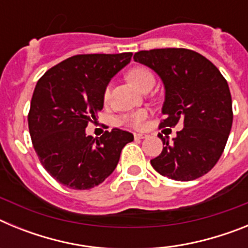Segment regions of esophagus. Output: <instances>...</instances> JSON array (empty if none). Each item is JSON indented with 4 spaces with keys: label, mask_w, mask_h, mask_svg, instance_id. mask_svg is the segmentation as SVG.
<instances>
[{
    "label": "esophagus",
    "mask_w": 248,
    "mask_h": 248,
    "mask_svg": "<svg viewBox=\"0 0 248 248\" xmlns=\"http://www.w3.org/2000/svg\"><path fill=\"white\" fill-rule=\"evenodd\" d=\"M134 138L135 139H145V138H148V135L146 134H134Z\"/></svg>",
    "instance_id": "esophagus-1"
}]
</instances>
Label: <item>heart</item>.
<instances>
[{"label":"heart","instance_id":"obj_1","mask_svg":"<svg viewBox=\"0 0 248 248\" xmlns=\"http://www.w3.org/2000/svg\"><path fill=\"white\" fill-rule=\"evenodd\" d=\"M126 77H128L129 82L131 84H134L140 91L146 84H149V83H154V76H153V73L144 67L133 68V69H130L128 72ZM109 95H110V89H109V87H107V89L104 91L105 102L109 99ZM146 117H148V111L144 110V109H140V110H135L129 114H125L122 118V123L125 124V125L131 126V128L139 129L144 125V122H145Z\"/></svg>","mask_w":248,"mask_h":248}]
</instances>
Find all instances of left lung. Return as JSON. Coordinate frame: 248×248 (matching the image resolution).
<instances>
[{
	"instance_id": "left-lung-1",
	"label": "left lung",
	"mask_w": 248,
	"mask_h": 248,
	"mask_svg": "<svg viewBox=\"0 0 248 248\" xmlns=\"http://www.w3.org/2000/svg\"><path fill=\"white\" fill-rule=\"evenodd\" d=\"M134 61L151 68L165 88L160 128H184L165 146L151 166L163 176L191 181L207 174L217 163L231 131L232 99L229 84L217 68L198 52L185 48L140 50Z\"/></svg>"
}]
</instances>
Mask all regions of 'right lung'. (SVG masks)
Masks as SVG:
<instances>
[{
    "label": "right lung",
    "instance_id": "obj_1",
    "mask_svg": "<svg viewBox=\"0 0 248 248\" xmlns=\"http://www.w3.org/2000/svg\"><path fill=\"white\" fill-rule=\"evenodd\" d=\"M133 53L78 54L37 82L28 113L32 144L48 174L62 185L88 190L114 171L122 149L134 140L114 128L99 139L85 134L104 105V91Z\"/></svg>",
    "mask_w": 248,
    "mask_h": 248
}]
</instances>
